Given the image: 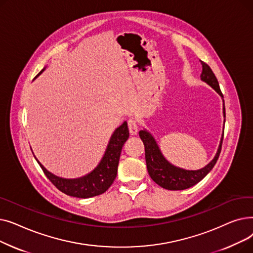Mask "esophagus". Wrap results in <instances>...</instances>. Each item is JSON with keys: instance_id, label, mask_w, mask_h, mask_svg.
<instances>
[{"instance_id": "esophagus-1", "label": "esophagus", "mask_w": 253, "mask_h": 253, "mask_svg": "<svg viewBox=\"0 0 253 253\" xmlns=\"http://www.w3.org/2000/svg\"><path fill=\"white\" fill-rule=\"evenodd\" d=\"M128 128H129V132L131 135H136L138 132V127H137V123L134 119H129L128 120Z\"/></svg>"}]
</instances>
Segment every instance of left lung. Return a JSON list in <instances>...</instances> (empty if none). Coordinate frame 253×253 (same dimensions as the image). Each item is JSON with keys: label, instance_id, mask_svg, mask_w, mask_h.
Instances as JSON below:
<instances>
[{"label": "left lung", "instance_id": "left-lung-1", "mask_svg": "<svg viewBox=\"0 0 253 253\" xmlns=\"http://www.w3.org/2000/svg\"><path fill=\"white\" fill-rule=\"evenodd\" d=\"M201 64L202 74L200 77L202 81L211 86L221 97H223L217 79L213 72L210 69V66L204 61H201ZM223 117H225L224 103ZM139 136L144 144L145 162H147V168L151 178L163 189L170 191H180L189 189L200 180H202L211 171V169L214 167L221 151L223 133L220 139L217 153L213 158V160L209 164H207L205 167L199 170H185L169 163L162 155L160 149H159L155 138L147 130H140Z\"/></svg>", "mask_w": 253, "mask_h": 253}]
</instances>
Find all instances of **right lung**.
Segmentation results:
<instances>
[{
  "mask_svg": "<svg viewBox=\"0 0 253 253\" xmlns=\"http://www.w3.org/2000/svg\"><path fill=\"white\" fill-rule=\"evenodd\" d=\"M128 137L129 130L127 122H124L121 126L115 130L109 141L108 148H106L105 153L97 167L91 171L89 174L80 178L68 179L56 176L49 172L37 159L36 160L39 165L41 166L45 175L60 192L76 198H91L101 195L105 191H108V189L114 182L118 172L120 155H121L122 148Z\"/></svg>",
  "mask_w": 253,
  "mask_h": 253,
  "instance_id": "right-lung-1",
  "label": "right lung"
}]
</instances>
